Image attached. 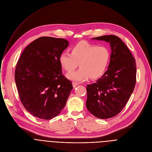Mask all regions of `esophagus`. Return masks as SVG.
<instances>
[{
    "label": "esophagus",
    "mask_w": 152,
    "mask_h": 152,
    "mask_svg": "<svg viewBox=\"0 0 152 152\" xmlns=\"http://www.w3.org/2000/svg\"><path fill=\"white\" fill-rule=\"evenodd\" d=\"M72 84H73V87H74V88L76 87V86H77V85H79V84H78L77 83H76V82H73Z\"/></svg>",
    "instance_id": "1"
}]
</instances>
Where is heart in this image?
<instances>
[{
  "label": "heart",
  "mask_w": 152,
  "mask_h": 152,
  "mask_svg": "<svg viewBox=\"0 0 152 152\" xmlns=\"http://www.w3.org/2000/svg\"><path fill=\"white\" fill-rule=\"evenodd\" d=\"M110 58L111 53L107 48L80 41L72 49V53L62 52L59 61L67 72L74 71L79 64L80 68L67 74V77L72 80L82 82L90 77L93 79L101 77L107 68Z\"/></svg>",
  "instance_id": "1"
}]
</instances>
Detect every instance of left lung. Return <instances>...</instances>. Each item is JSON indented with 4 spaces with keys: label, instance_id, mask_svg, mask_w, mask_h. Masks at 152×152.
Here are the masks:
<instances>
[{
    "label": "left lung",
    "instance_id": "obj_1",
    "mask_svg": "<svg viewBox=\"0 0 152 152\" xmlns=\"http://www.w3.org/2000/svg\"><path fill=\"white\" fill-rule=\"evenodd\" d=\"M110 42L111 54L107 70L96 83L86 85V106L94 116L106 119L118 114L134 91L137 66L126 45L113 35L93 38Z\"/></svg>",
    "mask_w": 152,
    "mask_h": 152
}]
</instances>
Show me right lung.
<instances>
[{
	"mask_svg": "<svg viewBox=\"0 0 152 152\" xmlns=\"http://www.w3.org/2000/svg\"><path fill=\"white\" fill-rule=\"evenodd\" d=\"M69 45L63 38L42 37L29 45L18 60L15 81L20 99L35 117L50 120L57 116L73 88L62 75L59 61Z\"/></svg>",
	"mask_w": 152,
	"mask_h": 152,
	"instance_id": "right-lung-1",
	"label": "right lung"
}]
</instances>
